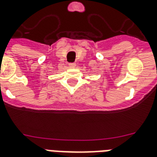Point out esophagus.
Instances as JSON below:
<instances>
[{
    "mask_svg": "<svg viewBox=\"0 0 157 157\" xmlns=\"http://www.w3.org/2000/svg\"><path fill=\"white\" fill-rule=\"evenodd\" d=\"M68 67H69V68H74V67H76V63H70L68 65Z\"/></svg>",
    "mask_w": 157,
    "mask_h": 157,
    "instance_id": "esophagus-1",
    "label": "esophagus"
}]
</instances>
